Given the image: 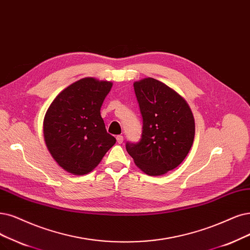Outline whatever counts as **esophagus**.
<instances>
[{"label": "esophagus", "mask_w": 250, "mask_h": 250, "mask_svg": "<svg viewBox=\"0 0 250 250\" xmlns=\"http://www.w3.org/2000/svg\"><path fill=\"white\" fill-rule=\"evenodd\" d=\"M116 141H117L119 144H122V143L124 142V137H123V136H120V135H118V136L116 137Z\"/></svg>", "instance_id": "obj_1"}]
</instances>
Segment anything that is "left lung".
Listing matches in <instances>:
<instances>
[{"label": "left lung", "mask_w": 250, "mask_h": 250, "mask_svg": "<svg viewBox=\"0 0 250 250\" xmlns=\"http://www.w3.org/2000/svg\"><path fill=\"white\" fill-rule=\"evenodd\" d=\"M143 126L141 140L125 144L137 167L150 176L171 171L183 162L195 138V119L178 92L154 78L134 82Z\"/></svg>", "instance_id": "obj_1"}]
</instances>
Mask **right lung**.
Returning a JSON list of instances; mask_svg holds the SVG:
<instances>
[{
  "mask_svg": "<svg viewBox=\"0 0 250 250\" xmlns=\"http://www.w3.org/2000/svg\"><path fill=\"white\" fill-rule=\"evenodd\" d=\"M111 87L110 81L80 79L60 92L47 109L44 140L64 171L74 175L89 173L115 144L100 112Z\"/></svg>",
  "mask_w": 250,
  "mask_h": 250,
  "instance_id": "1",
  "label": "right lung"
}]
</instances>
